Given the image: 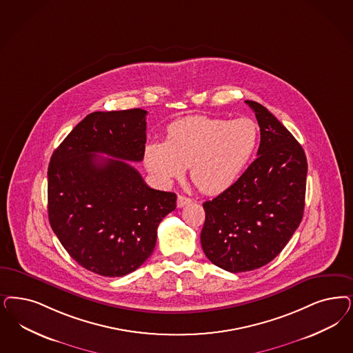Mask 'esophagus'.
<instances>
[{
	"label": "esophagus",
	"mask_w": 353,
	"mask_h": 353,
	"mask_svg": "<svg viewBox=\"0 0 353 353\" xmlns=\"http://www.w3.org/2000/svg\"><path fill=\"white\" fill-rule=\"evenodd\" d=\"M189 203H192V199L190 198H188V196H185V195H179L177 196V207L186 206V205H189Z\"/></svg>",
	"instance_id": "34e87169"
}]
</instances>
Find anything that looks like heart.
Listing matches in <instances>:
<instances>
[{"label":"heart","mask_w":353,"mask_h":353,"mask_svg":"<svg viewBox=\"0 0 353 353\" xmlns=\"http://www.w3.org/2000/svg\"><path fill=\"white\" fill-rule=\"evenodd\" d=\"M259 128L248 117L224 120L190 116L170 123L165 142H151L145 163L160 183L181 179L185 167L196 188L219 194L236 183L253 158Z\"/></svg>","instance_id":"1"}]
</instances>
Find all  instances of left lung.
Here are the masks:
<instances>
[{
  "mask_svg": "<svg viewBox=\"0 0 353 353\" xmlns=\"http://www.w3.org/2000/svg\"><path fill=\"white\" fill-rule=\"evenodd\" d=\"M261 143L256 160L216 198L203 203L201 243L207 258L230 272L271 262L291 240L304 215L307 161L285 126L253 100Z\"/></svg>",
  "mask_w": 353,
  "mask_h": 353,
  "instance_id": "1",
  "label": "left lung"
}]
</instances>
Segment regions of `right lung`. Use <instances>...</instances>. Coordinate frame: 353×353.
<instances>
[{"label":"right lung","instance_id":"1","mask_svg":"<svg viewBox=\"0 0 353 353\" xmlns=\"http://www.w3.org/2000/svg\"><path fill=\"white\" fill-rule=\"evenodd\" d=\"M146 114L139 108L90 113L49 163L50 227L78 265L101 276L143 265L160 221L176 208L177 195L151 189L129 164L145 157Z\"/></svg>","mask_w":353,"mask_h":353}]
</instances>
